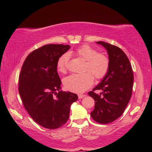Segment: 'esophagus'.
<instances>
[{
  "label": "esophagus",
  "mask_w": 152,
  "mask_h": 152,
  "mask_svg": "<svg viewBox=\"0 0 152 152\" xmlns=\"http://www.w3.org/2000/svg\"><path fill=\"white\" fill-rule=\"evenodd\" d=\"M86 95L84 94H78V98L79 99H82L83 97H84Z\"/></svg>",
  "instance_id": "obj_1"
}]
</instances>
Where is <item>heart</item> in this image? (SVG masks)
<instances>
[{
    "mask_svg": "<svg viewBox=\"0 0 152 152\" xmlns=\"http://www.w3.org/2000/svg\"><path fill=\"white\" fill-rule=\"evenodd\" d=\"M75 56L86 61L85 74H73L66 77L63 80V84L69 91L76 93H82L88 89L93 83V77L95 78H102L107 73L110 61L106 55L97 53L94 48L83 45L74 51ZM69 56L64 54L60 57L57 61V70L61 73H65L69 63Z\"/></svg>",
    "mask_w": 152,
    "mask_h": 152,
    "instance_id": "b5f03b06",
    "label": "heart"
}]
</instances>
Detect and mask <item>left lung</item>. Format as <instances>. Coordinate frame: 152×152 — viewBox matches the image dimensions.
<instances>
[{
    "mask_svg": "<svg viewBox=\"0 0 152 152\" xmlns=\"http://www.w3.org/2000/svg\"><path fill=\"white\" fill-rule=\"evenodd\" d=\"M106 50L110 61L107 73L101 83L88 95L95 100V108L91 112L96 122L107 124L123 114L129 102L134 81L130 61L126 54L118 46L104 42H96ZM102 90L96 94L94 91Z\"/></svg>",
    "mask_w": 152,
    "mask_h": 152,
    "instance_id": "8db88e82",
    "label": "left lung"
}]
</instances>
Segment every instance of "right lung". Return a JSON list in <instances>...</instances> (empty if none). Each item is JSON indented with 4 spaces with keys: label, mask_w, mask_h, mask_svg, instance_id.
Instances as JSON below:
<instances>
[{
    "label": "right lung",
    "mask_w": 152,
    "mask_h": 152,
    "mask_svg": "<svg viewBox=\"0 0 152 152\" xmlns=\"http://www.w3.org/2000/svg\"><path fill=\"white\" fill-rule=\"evenodd\" d=\"M70 48L69 45L48 44L34 50L25 59L19 76L25 108L35 122L50 129L66 124L70 106L78 99L75 93L60 91L57 61Z\"/></svg>",
    "instance_id": "right-lung-1"
}]
</instances>
